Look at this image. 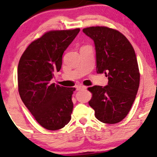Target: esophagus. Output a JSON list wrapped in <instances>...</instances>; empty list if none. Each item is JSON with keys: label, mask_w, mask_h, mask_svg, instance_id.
Masks as SVG:
<instances>
[{"label": "esophagus", "mask_w": 157, "mask_h": 157, "mask_svg": "<svg viewBox=\"0 0 157 157\" xmlns=\"http://www.w3.org/2000/svg\"><path fill=\"white\" fill-rule=\"evenodd\" d=\"M76 89H77V90H81V89H86V87L84 86L80 85V86H77L76 87Z\"/></svg>", "instance_id": "obj_1"}]
</instances>
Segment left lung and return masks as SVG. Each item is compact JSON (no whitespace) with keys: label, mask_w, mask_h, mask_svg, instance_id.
<instances>
[{"label":"left lung","mask_w":157,"mask_h":157,"mask_svg":"<svg viewBox=\"0 0 157 157\" xmlns=\"http://www.w3.org/2000/svg\"><path fill=\"white\" fill-rule=\"evenodd\" d=\"M82 32L94 41L96 70L108 77L105 86L89 88V104L105 124H116L127 116L135 101L140 81L136 56L132 44L119 31L106 27H90Z\"/></svg>","instance_id":"left-lung-1"}]
</instances>
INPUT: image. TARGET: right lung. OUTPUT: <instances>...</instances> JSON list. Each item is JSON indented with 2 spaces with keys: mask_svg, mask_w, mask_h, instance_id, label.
Wrapping results in <instances>:
<instances>
[{
  "mask_svg": "<svg viewBox=\"0 0 157 157\" xmlns=\"http://www.w3.org/2000/svg\"><path fill=\"white\" fill-rule=\"evenodd\" d=\"M79 32L77 28L46 33L27 48L18 63L20 97L38 123L47 130H59L71 120L75 88L55 85L51 80L61 69L63 53Z\"/></svg>",
  "mask_w": 157,
  "mask_h": 157,
  "instance_id": "right-lung-1",
  "label": "right lung"
}]
</instances>
